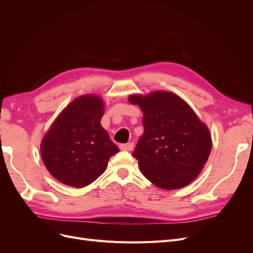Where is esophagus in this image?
Wrapping results in <instances>:
<instances>
[{
  "instance_id": "1",
  "label": "esophagus",
  "mask_w": 253,
  "mask_h": 253,
  "mask_svg": "<svg viewBox=\"0 0 253 253\" xmlns=\"http://www.w3.org/2000/svg\"><path fill=\"white\" fill-rule=\"evenodd\" d=\"M121 150L124 151H132L134 149V143L133 142H127V143H122L119 147Z\"/></svg>"
}]
</instances>
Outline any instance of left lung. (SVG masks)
I'll return each instance as SVG.
<instances>
[{"label": "left lung", "instance_id": "8db88e82", "mask_svg": "<svg viewBox=\"0 0 253 253\" xmlns=\"http://www.w3.org/2000/svg\"><path fill=\"white\" fill-rule=\"evenodd\" d=\"M143 113L144 132L133 156L143 176L165 190L188 186L203 170L212 149L208 126L182 99L171 91L131 95Z\"/></svg>", "mask_w": 253, "mask_h": 253}]
</instances>
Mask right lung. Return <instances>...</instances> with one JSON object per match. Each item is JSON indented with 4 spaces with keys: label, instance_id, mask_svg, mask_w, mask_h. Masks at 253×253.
<instances>
[{
    "label": "right lung",
    "instance_id": "add662e5",
    "mask_svg": "<svg viewBox=\"0 0 253 253\" xmlns=\"http://www.w3.org/2000/svg\"><path fill=\"white\" fill-rule=\"evenodd\" d=\"M103 112L101 97L80 96L59 114L44 135L42 160L60 182L75 188L88 186L119 152L100 124Z\"/></svg>",
    "mask_w": 253,
    "mask_h": 253
}]
</instances>
